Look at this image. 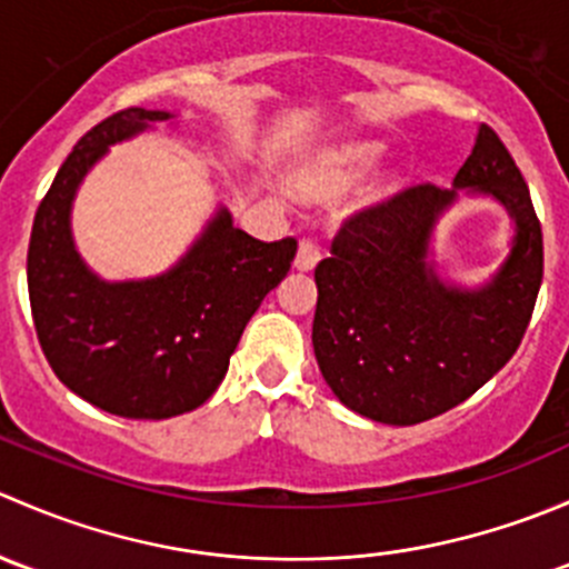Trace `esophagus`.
<instances>
[{
	"label": "esophagus",
	"instance_id": "1",
	"mask_svg": "<svg viewBox=\"0 0 569 569\" xmlns=\"http://www.w3.org/2000/svg\"><path fill=\"white\" fill-rule=\"evenodd\" d=\"M321 258V250L317 242H311V239H302L300 248H297V258H295V267L300 269V272H311L313 267L319 263Z\"/></svg>",
	"mask_w": 569,
	"mask_h": 569
}]
</instances>
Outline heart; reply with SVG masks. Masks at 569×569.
Here are the masks:
<instances>
[{"instance_id":"1","label":"heart","mask_w":569,"mask_h":569,"mask_svg":"<svg viewBox=\"0 0 569 569\" xmlns=\"http://www.w3.org/2000/svg\"><path fill=\"white\" fill-rule=\"evenodd\" d=\"M377 159H380V148L369 146V142L343 146L338 151L325 153L311 168L302 170L297 178V189L311 200H332L349 192L360 178L369 176Z\"/></svg>"}]
</instances>
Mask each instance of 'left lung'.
<instances>
[{"instance_id":"1","label":"left lung","mask_w":569,"mask_h":569,"mask_svg":"<svg viewBox=\"0 0 569 569\" xmlns=\"http://www.w3.org/2000/svg\"><path fill=\"white\" fill-rule=\"evenodd\" d=\"M508 209L505 263L468 290L439 274L431 237L459 199ZM313 352L343 407L391 427L451 410L507 366L529 327L542 283V228L507 146L479 126L451 189L410 187L349 217L317 272Z\"/></svg>"}]
</instances>
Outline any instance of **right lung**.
Listing matches in <instances>:
<instances>
[{
	"label": "right lung",
	"instance_id": "add662e5",
	"mask_svg": "<svg viewBox=\"0 0 569 569\" xmlns=\"http://www.w3.org/2000/svg\"><path fill=\"white\" fill-rule=\"evenodd\" d=\"M164 109L131 107L73 146L40 200L27 252L32 319L46 360L66 388L120 418L181 416L203 405L263 297L286 278L297 242H258L226 206L162 274L104 280L79 256L73 198L109 153L157 123Z\"/></svg>",
	"mask_w": 569,
	"mask_h": 569
}]
</instances>
